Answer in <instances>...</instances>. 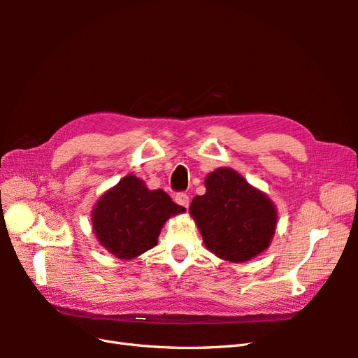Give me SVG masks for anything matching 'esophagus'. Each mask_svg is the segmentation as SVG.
Masks as SVG:
<instances>
[{
	"label": "esophagus",
	"instance_id": "obj_1",
	"mask_svg": "<svg viewBox=\"0 0 358 358\" xmlns=\"http://www.w3.org/2000/svg\"><path fill=\"white\" fill-rule=\"evenodd\" d=\"M175 200H176L178 204L183 206V208H188V206H189V197H188V194H185V192H179L178 196L175 197Z\"/></svg>",
	"mask_w": 358,
	"mask_h": 358
}]
</instances>
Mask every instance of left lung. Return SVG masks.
Masks as SVG:
<instances>
[{"label":"left lung","instance_id":"1","mask_svg":"<svg viewBox=\"0 0 358 358\" xmlns=\"http://www.w3.org/2000/svg\"><path fill=\"white\" fill-rule=\"evenodd\" d=\"M204 185L206 194L192 199L189 213L212 254L245 263L268 248L278 212L264 192L229 167L209 173Z\"/></svg>","mask_w":358,"mask_h":358}]
</instances>
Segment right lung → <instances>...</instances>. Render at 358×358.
<instances>
[{
	"label": "right lung",
	"mask_w": 358,
	"mask_h": 358,
	"mask_svg": "<svg viewBox=\"0 0 358 358\" xmlns=\"http://www.w3.org/2000/svg\"><path fill=\"white\" fill-rule=\"evenodd\" d=\"M185 208L162 189H148L142 179L127 175L106 191L92 209V230L100 245L119 259H131L158 243L162 225Z\"/></svg>",
	"instance_id": "obj_1"
}]
</instances>
